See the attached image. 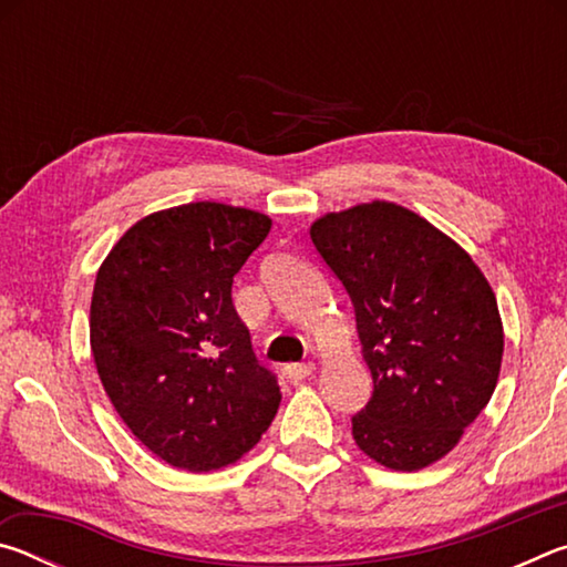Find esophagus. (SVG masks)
Masks as SVG:
<instances>
[{
	"mask_svg": "<svg viewBox=\"0 0 567 567\" xmlns=\"http://www.w3.org/2000/svg\"><path fill=\"white\" fill-rule=\"evenodd\" d=\"M315 372V364L312 362H295V364H287L285 368V375L290 382H302L307 380Z\"/></svg>",
	"mask_w": 567,
	"mask_h": 567,
	"instance_id": "1",
	"label": "esophagus"
}]
</instances>
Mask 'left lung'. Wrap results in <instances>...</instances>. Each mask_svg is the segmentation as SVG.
<instances>
[{
	"instance_id": "left-lung-1",
	"label": "left lung",
	"mask_w": 567,
	"mask_h": 567,
	"mask_svg": "<svg viewBox=\"0 0 567 567\" xmlns=\"http://www.w3.org/2000/svg\"><path fill=\"white\" fill-rule=\"evenodd\" d=\"M310 237L350 295L375 385L352 415L354 443L390 470L433 465L495 392L505 340L493 287L457 243L382 199L320 217Z\"/></svg>"
}]
</instances>
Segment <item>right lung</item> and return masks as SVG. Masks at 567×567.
<instances>
[{"mask_svg":"<svg viewBox=\"0 0 567 567\" xmlns=\"http://www.w3.org/2000/svg\"><path fill=\"white\" fill-rule=\"evenodd\" d=\"M272 219L189 203L147 215L94 280L90 342L124 425L165 463L209 473L252 450L280 408L233 305V277Z\"/></svg>","mask_w":567,"mask_h":567,"instance_id":"1","label":"right lung"}]
</instances>
